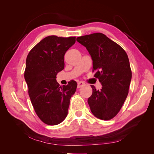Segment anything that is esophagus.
Returning <instances> with one entry per match:
<instances>
[{
	"mask_svg": "<svg viewBox=\"0 0 154 154\" xmlns=\"http://www.w3.org/2000/svg\"><path fill=\"white\" fill-rule=\"evenodd\" d=\"M86 84L85 83H84V82H79L78 83V88H81V87H83V86H85Z\"/></svg>",
	"mask_w": 154,
	"mask_h": 154,
	"instance_id": "1",
	"label": "esophagus"
}]
</instances>
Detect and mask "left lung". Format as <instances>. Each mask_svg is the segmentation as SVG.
<instances>
[{
	"instance_id": "left-lung-1",
	"label": "left lung",
	"mask_w": 154,
	"mask_h": 154,
	"mask_svg": "<svg viewBox=\"0 0 154 154\" xmlns=\"http://www.w3.org/2000/svg\"><path fill=\"white\" fill-rule=\"evenodd\" d=\"M76 40L85 46L92 59V72L102 88L91 85L88 99L92 113L102 120H110L118 114L128 94L132 71L128 55L117 43L101 32L79 36Z\"/></svg>"
}]
</instances>
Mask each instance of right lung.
<instances>
[{
    "label": "right lung",
    "mask_w": 154,
    "mask_h": 154,
    "mask_svg": "<svg viewBox=\"0 0 154 154\" xmlns=\"http://www.w3.org/2000/svg\"><path fill=\"white\" fill-rule=\"evenodd\" d=\"M75 36H49L32 48L26 58L24 78L36 115L42 122L57 125L66 119L77 83L72 80L60 86L56 80L64 69V55L74 44Z\"/></svg>",
    "instance_id": "1"
}]
</instances>
